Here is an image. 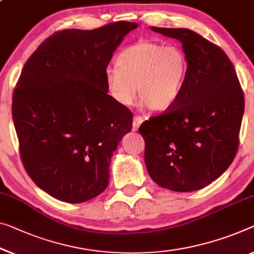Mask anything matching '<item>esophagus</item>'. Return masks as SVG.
Returning <instances> with one entry per match:
<instances>
[{"label": "esophagus", "mask_w": 254, "mask_h": 254, "mask_svg": "<svg viewBox=\"0 0 254 254\" xmlns=\"http://www.w3.org/2000/svg\"><path fill=\"white\" fill-rule=\"evenodd\" d=\"M143 122H144V118H143V117H140V116H135V117H134V120H132V129H134V130H137L138 128H139L140 125L143 124Z\"/></svg>", "instance_id": "esophagus-1"}]
</instances>
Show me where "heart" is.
I'll list each match as a JSON object with an SVG mask.
<instances>
[{
  "instance_id": "1",
  "label": "heart",
  "mask_w": 254,
  "mask_h": 254,
  "mask_svg": "<svg viewBox=\"0 0 254 254\" xmlns=\"http://www.w3.org/2000/svg\"><path fill=\"white\" fill-rule=\"evenodd\" d=\"M187 68L189 61L181 48L142 40L120 52L117 67L107 68L105 84L120 105L134 104L139 91L152 110H166L181 95Z\"/></svg>"
}]
</instances>
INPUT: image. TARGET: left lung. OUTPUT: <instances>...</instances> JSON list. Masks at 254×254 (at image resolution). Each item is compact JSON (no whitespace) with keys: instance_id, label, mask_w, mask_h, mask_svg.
Here are the masks:
<instances>
[{"instance_id":"8db88e82","label":"left lung","mask_w":254,"mask_h":254,"mask_svg":"<svg viewBox=\"0 0 254 254\" xmlns=\"http://www.w3.org/2000/svg\"><path fill=\"white\" fill-rule=\"evenodd\" d=\"M151 29L182 43L189 68L176 102L139 127L147 173L163 189L201 190L235 158L243 91L232 61L217 45L186 28Z\"/></svg>"}]
</instances>
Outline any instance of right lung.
Segmentation results:
<instances>
[{
	"mask_svg": "<svg viewBox=\"0 0 254 254\" xmlns=\"http://www.w3.org/2000/svg\"><path fill=\"white\" fill-rule=\"evenodd\" d=\"M136 22L64 29L23 65L12 97L23 167L41 190L81 203L107 189L110 162L132 114L109 95L105 70Z\"/></svg>",
	"mask_w": 254,
	"mask_h": 254,
	"instance_id": "obj_1",
	"label": "right lung"
}]
</instances>
